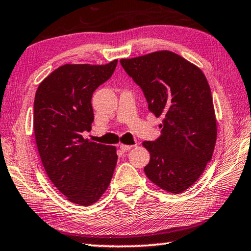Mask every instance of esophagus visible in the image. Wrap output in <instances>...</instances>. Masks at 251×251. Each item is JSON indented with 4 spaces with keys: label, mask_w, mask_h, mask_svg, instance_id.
Masks as SVG:
<instances>
[{
    "label": "esophagus",
    "mask_w": 251,
    "mask_h": 251,
    "mask_svg": "<svg viewBox=\"0 0 251 251\" xmlns=\"http://www.w3.org/2000/svg\"><path fill=\"white\" fill-rule=\"evenodd\" d=\"M134 146H136V145H125V144H121L120 148L123 151H130Z\"/></svg>",
    "instance_id": "esophagus-1"
}]
</instances>
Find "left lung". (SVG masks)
<instances>
[{
	"label": "left lung",
	"mask_w": 251,
	"mask_h": 251,
	"mask_svg": "<svg viewBox=\"0 0 251 251\" xmlns=\"http://www.w3.org/2000/svg\"><path fill=\"white\" fill-rule=\"evenodd\" d=\"M120 62L143 90L148 110L163 118L159 137L143 143L151 154L144 172L163 190L185 192L205 171L217 139V122L206 76L199 67L171 50Z\"/></svg>",
	"instance_id": "obj_1"
}]
</instances>
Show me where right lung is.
I'll use <instances>...</instances> for the list:
<instances>
[{"mask_svg":"<svg viewBox=\"0 0 251 251\" xmlns=\"http://www.w3.org/2000/svg\"><path fill=\"white\" fill-rule=\"evenodd\" d=\"M65 64L42 80L34 100V135L50 181L70 201L90 206L108 188L117 163L115 146L84 139L94 121L92 96L116 69Z\"/></svg>","mask_w":251,"mask_h":251,"instance_id":"add662e5","label":"right lung"}]
</instances>
